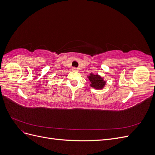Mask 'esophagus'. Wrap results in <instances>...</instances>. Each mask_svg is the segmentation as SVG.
Masks as SVG:
<instances>
[{"label": "esophagus", "mask_w": 155, "mask_h": 155, "mask_svg": "<svg viewBox=\"0 0 155 155\" xmlns=\"http://www.w3.org/2000/svg\"><path fill=\"white\" fill-rule=\"evenodd\" d=\"M72 70H74V71H78V68H76V67H73V68H72Z\"/></svg>", "instance_id": "34e87169"}]
</instances>
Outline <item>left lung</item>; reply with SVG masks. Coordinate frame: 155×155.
Returning a JSON list of instances; mask_svg holds the SVG:
<instances>
[{
    "label": "left lung",
    "instance_id": "obj_1",
    "mask_svg": "<svg viewBox=\"0 0 155 155\" xmlns=\"http://www.w3.org/2000/svg\"><path fill=\"white\" fill-rule=\"evenodd\" d=\"M88 78L91 82V87L96 89H102L105 85L106 81L99 75L91 74L90 76H88Z\"/></svg>",
    "mask_w": 155,
    "mask_h": 155
}]
</instances>
